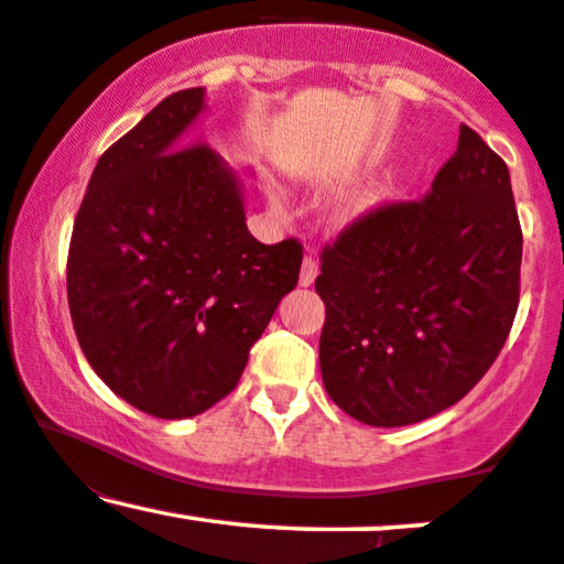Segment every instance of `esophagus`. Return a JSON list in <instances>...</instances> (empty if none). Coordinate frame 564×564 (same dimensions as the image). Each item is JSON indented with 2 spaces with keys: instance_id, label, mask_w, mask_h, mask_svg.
I'll list each match as a JSON object with an SVG mask.
<instances>
[{
  "instance_id": "obj_1",
  "label": "esophagus",
  "mask_w": 564,
  "mask_h": 564,
  "mask_svg": "<svg viewBox=\"0 0 564 564\" xmlns=\"http://www.w3.org/2000/svg\"><path fill=\"white\" fill-rule=\"evenodd\" d=\"M315 278H318V260H315V257H304L300 283L302 286H313Z\"/></svg>"
}]
</instances>
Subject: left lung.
<instances>
[{"label": "left lung", "mask_w": 564, "mask_h": 564, "mask_svg": "<svg viewBox=\"0 0 564 564\" xmlns=\"http://www.w3.org/2000/svg\"><path fill=\"white\" fill-rule=\"evenodd\" d=\"M520 262L507 164L462 124L422 200L379 206L323 249L321 373L334 403L371 426L458 403L507 341Z\"/></svg>", "instance_id": "obj_1"}]
</instances>
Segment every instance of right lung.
<instances>
[{
	"mask_svg": "<svg viewBox=\"0 0 564 564\" xmlns=\"http://www.w3.org/2000/svg\"><path fill=\"white\" fill-rule=\"evenodd\" d=\"M204 87L180 89L97 161L68 249L84 358L156 419H191L236 390L249 349L300 281L294 238L246 228L243 185L187 129Z\"/></svg>",
	"mask_w": 564,
	"mask_h": 564,
	"instance_id": "right-lung-1",
	"label": "right lung"
}]
</instances>
